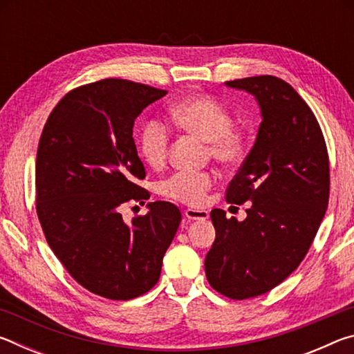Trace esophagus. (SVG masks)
Listing matches in <instances>:
<instances>
[{"instance_id":"esophagus-1","label":"esophagus","mask_w":354,"mask_h":354,"mask_svg":"<svg viewBox=\"0 0 354 354\" xmlns=\"http://www.w3.org/2000/svg\"><path fill=\"white\" fill-rule=\"evenodd\" d=\"M184 217L187 220H206L209 217L207 211H203V209H185Z\"/></svg>"}]
</instances>
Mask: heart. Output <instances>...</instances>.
Masks as SVG:
<instances>
[{"mask_svg":"<svg viewBox=\"0 0 354 354\" xmlns=\"http://www.w3.org/2000/svg\"><path fill=\"white\" fill-rule=\"evenodd\" d=\"M170 118L184 133L194 134L207 143V154L221 165L242 162L247 154V142L241 131L232 127V115L226 107L207 95H192L170 107ZM170 133L167 124L151 120L143 124L139 137V151L145 162L160 167L167 159ZM214 184L209 171H176L158 184L165 198L187 206H200Z\"/></svg>","mask_w":354,"mask_h":354,"instance_id":"obj_1","label":"heart"}]
</instances>
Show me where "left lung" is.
I'll return each mask as SVG.
<instances>
[{"instance_id": "1", "label": "left lung", "mask_w": 354, "mask_h": 354, "mask_svg": "<svg viewBox=\"0 0 354 354\" xmlns=\"http://www.w3.org/2000/svg\"><path fill=\"white\" fill-rule=\"evenodd\" d=\"M226 86L254 95L262 122L226 189L227 203L251 201L247 218L212 209L215 241L205 268L212 289L247 299L283 283L306 256L328 207L329 159L314 112L290 84L262 75Z\"/></svg>"}]
</instances>
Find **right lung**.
Returning a JSON list of instances; mask_svg holds the SVG:
<instances>
[{
    "label": "right lung",
    "mask_w": 354,
    "mask_h": 354,
    "mask_svg": "<svg viewBox=\"0 0 354 354\" xmlns=\"http://www.w3.org/2000/svg\"><path fill=\"white\" fill-rule=\"evenodd\" d=\"M167 91L107 77L70 91L41 131L35 160V209L48 245L84 289L131 299L159 281L181 223L169 201L149 203L124 223V203L149 198L137 185L145 167L133 139L134 120Z\"/></svg>",
    "instance_id": "right-lung-1"
}]
</instances>
